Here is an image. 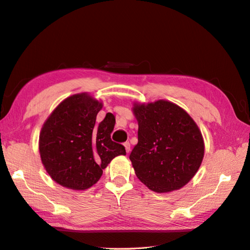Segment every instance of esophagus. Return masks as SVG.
Returning a JSON list of instances; mask_svg holds the SVG:
<instances>
[{"label": "esophagus", "instance_id": "esophagus-1", "mask_svg": "<svg viewBox=\"0 0 250 250\" xmlns=\"http://www.w3.org/2000/svg\"><path fill=\"white\" fill-rule=\"evenodd\" d=\"M124 145H125V148L126 153H129L131 151V145H130V143L129 142H125Z\"/></svg>", "mask_w": 250, "mask_h": 250}]
</instances>
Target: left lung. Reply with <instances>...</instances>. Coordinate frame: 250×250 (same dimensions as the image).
Listing matches in <instances>:
<instances>
[{"label": "left lung", "instance_id": "left-lung-1", "mask_svg": "<svg viewBox=\"0 0 250 250\" xmlns=\"http://www.w3.org/2000/svg\"><path fill=\"white\" fill-rule=\"evenodd\" d=\"M138 143L130 159L149 189L169 192L184 187L202 164L204 140L187 112L169 101L136 104Z\"/></svg>", "mask_w": 250, "mask_h": 250}]
</instances>
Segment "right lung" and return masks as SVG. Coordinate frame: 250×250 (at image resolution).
Instances as JSON below:
<instances>
[{"label": "right lung", "instance_id": "obj_1", "mask_svg": "<svg viewBox=\"0 0 250 250\" xmlns=\"http://www.w3.org/2000/svg\"><path fill=\"white\" fill-rule=\"evenodd\" d=\"M101 107V102L86 94L70 96L55 108L42 127V164L63 187H92L114 157L125 155V146L111 139L114 115L107 113L101 123H96Z\"/></svg>", "mask_w": 250, "mask_h": 250}]
</instances>
